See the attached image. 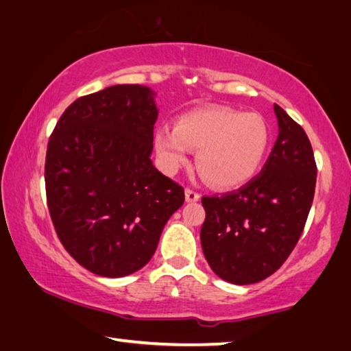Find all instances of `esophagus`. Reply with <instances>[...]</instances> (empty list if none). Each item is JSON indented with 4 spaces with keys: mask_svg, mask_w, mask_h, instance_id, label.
I'll return each instance as SVG.
<instances>
[{
    "mask_svg": "<svg viewBox=\"0 0 351 351\" xmlns=\"http://www.w3.org/2000/svg\"><path fill=\"white\" fill-rule=\"evenodd\" d=\"M185 199H186L188 204H193V202H197V200L200 199V194L193 191V189L186 188V189H185Z\"/></svg>",
    "mask_w": 351,
    "mask_h": 351,
    "instance_id": "1",
    "label": "esophagus"
}]
</instances>
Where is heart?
<instances>
[{"label":"heart","instance_id":"b5f03b06","mask_svg":"<svg viewBox=\"0 0 351 351\" xmlns=\"http://www.w3.org/2000/svg\"><path fill=\"white\" fill-rule=\"evenodd\" d=\"M269 143L265 120L230 108H208L182 115L176 126L156 131V149L166 171L186 163L189 149H199L197 168L219 188L247 183L261 169Z\"/></svg>","mask_w":351,"mask_h":351}]
</instances>
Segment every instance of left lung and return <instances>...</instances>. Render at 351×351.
I'll list each match as a JSON object with an SVG mask.
<instances>
[{"label": "left lung", "mask_w": 351, "mask_h": 351, "mask_svg": "<svg viewBox=\"0 0 351 351\" xmlns=\"http://www.w3.org/2000/svg\"><path fill=\"white\" fill-rule=\"evenodd\" d=\"M279 135L262 171L236 191L204 195L205 259L220 279L256 284L296 247L315 197L317 168L302 126L278 104Z\"/></svg>", "instance_id": "left-lung-1"}]
</instances>
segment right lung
<instances>
[{
  "instance_id": "1",
  "label": "right lung",
  "mask_w": 351,
  "mask_h": 351,
  "mask_svg": "<svg viewBox=\"0 0 351 351\" xmlns=\"http://www.w3.org/2000/svg\"><path fill=\"white\" fill-rule=\"evenodd\" d=\"M158 110L146 86L117 84L77 98L49 137V214L64 250L103 278L143 268L183 188L151 162Z\"/></svg>"
}]
</instances>
